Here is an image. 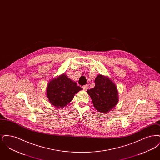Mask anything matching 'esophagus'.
Wrapping results in <instances>:
<instances>
[{"mask_svg": "<svg viewBox=\"0 0 160 160\" xmlns=\"http://www.w3.org/2000/svg\"><path fill=\"white\" fill-rule=\"evenodd\" d=\"M89 88V85H88V84H86V85H84L83 86V89L84 91H86Z\"/></svg>", "mask_w": 160, "mask_h": 160, "instance_id": "34e87169", "label": "esophagus"}]
</instances>
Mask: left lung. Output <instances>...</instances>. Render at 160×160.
I'll use <instances>...</instances> for the list:
<instances>
[{
  "mask_svg": "<svg viewBox=\"0 0 160 160\" xmlns=\"http://www.w3.org/2000/svg\"><path fill=\"white\" fill-rule=\"evenodd\" d=\"M95 87L88 89L93 105L97 111L108 113L119 102L118 91L114 82L108 77L98 74L95 80Z\"/></svg>",
  "mask_w": 160,
  "mask_h": 160,
  "instance_id": "1",
  "label": "left lung"
}]
</instances>
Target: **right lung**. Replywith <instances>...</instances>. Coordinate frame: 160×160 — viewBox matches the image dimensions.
I'll list each match as a JSON object with an SVG mask.
<instances>
[{
    "label": "right lung",
    "instance_id": "1",
    "mask_svg": "<svg viewBox=\"0 0 160 160\" xmlns=\"http://www.w3.org/2000/svg\"><path fill=\"white\" fill-rule=\"evenodd\" d=\"M83 89L76 82L62 74L52 79L47 86L46 95L54 107H65L72 100L74 95Z\"/></svg>",
    "mask_w": 160,
    "mask_h": 160
}]
</instances>
